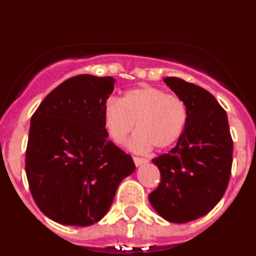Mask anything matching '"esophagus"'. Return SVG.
<instances>
[{
	"mask_svg": "<svg viewBox=\"0 0 256 256\" xmlns=\"http://www.w3.org/2000/svg\"><path fill=\"white\" fill-rule=\"evenodd\" d=\"M133 162H134V164L138 166V165H141V164H144V162H148V159H144V158H140V156H134V158H133Z\"/></svg>",
	"mask_w": 256,
	"mask_h": 256,
	"instance_id": "esophagus-1",
	"label": "esophagus"
}]
</instances>
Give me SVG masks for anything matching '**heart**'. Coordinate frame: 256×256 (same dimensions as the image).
<instances>
[{"mask_svg": "<svg viewBox=\"0 0 256 256\" xmlns=\"http://www.w3.org/2000/svg\"><path fill=\"white\" fill-rule=\"evenodd\" d=\"M104 126L114 144H122L134 128L130 150L144 152L173 146L184 132L188 108L182 97L159 87L141 86L126 91L119 101L108 100L102 110Z\"/></svg>", "mask_w": 256, "mask_h": 256, "instance_id": "1", "label": "heart"}]
</instances>
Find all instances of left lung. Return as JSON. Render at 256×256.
<instances>
[{
  "instance_id": "1",
  "label": "left lung",
  "mask_w": 256,
  "mask_h": 256,
  "mask_svg": "<svg viewBox=\"0 0 256 256\" xmlns=\"http://www.w3.org/2000/svg\"><path fill=\"white\" fill-rule=\"evenodd\" d=\"M188 108V120L177 146L154 158L160 183L151 205L165 220L187 223L219 202L230 177L234 141L226 110L204 88L177 76L164 78Z\"/></svg>"
}]
</instances>
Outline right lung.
Wrapping results in <instances>:
<instances>
[{
	"instance_id": "right-lung-1",
	"label": "right lung",
	"mask_w": 256,
	"mask_h": 256,
	"mask_svg": "<svg viewBox=\"0 0 256 256\" xmlns=\"http://www.w3.org/2000/svg\"><path fill=\"white\" fill-rule=\"evenodd\" d=\"M114 78L80 74L50 92L32 115L26 151L29 190L44 216L60 224L91 226L136 169L108 140L102 110Z\"/></svg>"
}]
</instances>
